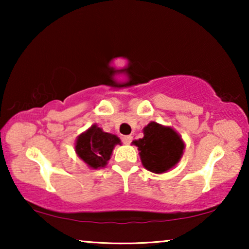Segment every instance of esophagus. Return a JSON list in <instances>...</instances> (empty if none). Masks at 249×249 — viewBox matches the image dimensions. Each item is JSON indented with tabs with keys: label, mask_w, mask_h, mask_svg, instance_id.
Returning <instances> with one entry per match:
<instances>
[{
	"label": "esophagus",
	"mask_w": 249,
	"mask_h": 249,
	"mask_svg": "<svg viewBox=\"0 0 249 249\" xmlns=\"http://www.w3.org/2000/svg\"><path fill=\"white\" fill-rule=\"evenodd\" d=\"M122 142H124V144L129 145L132 142V136H130V135L124 136V137H122Z\"/></svg>",
	"instance_id": "esophagus-1"
}]
</instances>
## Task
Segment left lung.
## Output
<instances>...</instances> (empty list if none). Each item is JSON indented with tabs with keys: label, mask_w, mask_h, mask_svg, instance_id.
I'll return each instance as SVG.
<instances>
[{
	"label": "left lung",
	"mask_w": 249,
	"mask_h": 249,
	"mask_svg": "<svg viewBox=\"0 0 249 249\" xmlns=\"http://www.w3.org/2000/svg\"><path fill=\"white\" fill-rule=\"evenodd\" d=\"M144 137L134 141L145 169L153 173H164L181 159L185 144L171 127L149 122L142 129Z\"/></svg>",
	"instance_id": "1"
}]
</instances>
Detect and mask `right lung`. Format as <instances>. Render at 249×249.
Instances as JSON below:
<instances>
[{"label": "right lung", "instance_id": "right-lung-1", "mask_svg": "<svg viewBox=\"0 0 249 249\" xmlns=\"http://www.w3.org/2000/svg\"><path fill=\"white\" fill-rule=\"evenodd\" d=\"M121 144L115 135L104 132L96 124L78 136L76 141V153L91 169L103 168L107 164L114 146Z\"/></svg>", "mask_w": 249, "mask_h": 249}]
</instances>
